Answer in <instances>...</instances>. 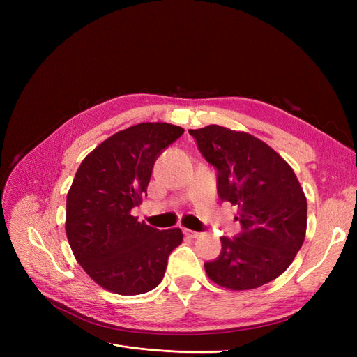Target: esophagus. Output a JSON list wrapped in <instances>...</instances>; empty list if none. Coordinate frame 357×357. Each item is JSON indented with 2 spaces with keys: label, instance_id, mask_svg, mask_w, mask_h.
I'll use <instances>...</instances> for the list:
<instances>
[{
  "label": "esophagus",
  "instance_id": "obj_1",
  "mask_svg": "<svg viewBox=\"0 0 357 357\" xmlns=\"http://www.w3.org/2000/svg\"><path fill=\"white\" fill-rule=\"evenodd\" d=\"M183 232H185V235H186V236H189V238H198V236L201 235L199 232L190 231V229H185V231H183Z\"/></svg>",
  "mask_w": 357,
  "mask_h": 357
}]
</instances>
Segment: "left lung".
<instances>
[{"instance_id": "1", "label": "left lung", "mask_w": 357, "mask_h": 357, "mask_svg": "<svg viewBox=\"0 0 357 357\" xmlns=\"http://www.w3.org/2000/svg\"><path fill=\"white\" fill-rule=\"evenodd\" d=\"M218 169L222 201L238 207L243 232L222 236L220 256L204 265L211 282L231 290L261 287L282 275L307 232V198L294 169L255 135L219 125L189 129Z\"/></svg>"}]
</instances>
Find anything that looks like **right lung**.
<instances>
[{"label": "right lung", "mask_w": 357, "mask_h": 357, "mask_svg": "<svg viewBox=\"0 0 357 357\" xmlns=\"http://www.w3.org/2000/svg\"><path fill=\"white\" fill-rule=\"evenodd\" d=\"M185 129L146 122L119 131L83 159L67 193L66 232L75 261L96 284L142 295L164 278L180 228L159 231L131 214L147 197L156 158Z\"/></svg>", "instance_id": "add662e5"}]
</instances>
